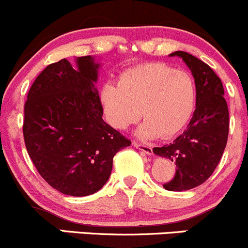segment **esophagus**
Here are the masks:
<instances>
[{"label":"esophagus","mask_w":248,"mask_h":248,"mask_svg":"<svg viewBox=\"0 0 248 248\" xmlns=\"http://www.w3.org/2000/svg\"><path fill=\"white\" fill-rule=\"evenodd\" d=\"M133 146L137 147V149L140 150V151L145 152L146 155H152V147L150 145H144L140 144L138 141H133Z\"/></svg>","instance_id":"34e87169"}]
</instances>
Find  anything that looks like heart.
<instances>
[{
  "instance_id": "1",
  "label": "heart",
  "mask_w": 248,
  "mask_h": 248,
  "mask_svg": "<svg viewBox=\"0 0 248 248\" xmlns=\"http://www.w3.org/2000/svg\"><path fill=\"white\" fill-rule=\"evenodd\" d=\"M197 86L186 72L161 62L132 67L119 85L106 84L99 93L107 122L124 131L140 119L142 139L169 138L187 124L196 108Z\"/></svg>"
}]
</instances>
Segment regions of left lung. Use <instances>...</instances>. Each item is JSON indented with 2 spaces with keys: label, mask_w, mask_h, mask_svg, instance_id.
<instances>
[{
  "label": "left lung",
  "mask_w": 248,
  "mask_h": 248,
  "mask_svg": "<svg viewBox=\"0 0 248 248\" xmlns=\"http://www.w3.org/2000/svg\"><path fill=\"white\" fill-rule=\"evenodd\" d=\"M169 56L184 60L197 86L196 110L186 131L170 144L154 147L157 156L176 164L175 176L163 187L181 192L204 184L216 169L228 140L229 112L221 79L206 63L185 51Z\"/></svg>",
  "instance_id": "left-lung-1"
}]
</instances>
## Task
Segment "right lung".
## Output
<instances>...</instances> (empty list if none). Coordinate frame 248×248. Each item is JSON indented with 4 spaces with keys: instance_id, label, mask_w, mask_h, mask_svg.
Segmentation results:
<instances>
[{
    "instance_id": "obj_1",
    "label": "right lung",
    "mask_w": 248,
    "mask_h": 248,
    "mask_svg": "<svg viewBox=\"0 0 248 248\" xmlns=\"http://www.w3.org/2000/svg\"><path fill=\"white\" fill-rule=\"evenodd\" d=\"M92 56L49 64L30 89L22 126L25 145L41 176L61 193L85 197L108 181L112 158L131 140L104 120Z\"/></svg>"
}]
</instances>
